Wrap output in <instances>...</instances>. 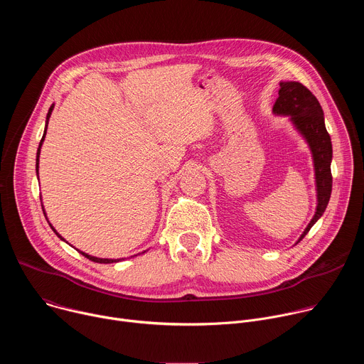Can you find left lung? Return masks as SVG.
Here are the masks:
<instances>
[{"label": "left lung", "mask_w": 364, "mask_h": 364, "mask_svg": "<svg viewBox=\"0 0 364 364\" xmlns=\"http://www.w3.org/2000/svg\"><path fill=\"white\" fill-rule=\"evenodd\" d=\"M279 85V96L274 105V112L279 115H291L292 122L309 144L316 167L318 204L316 216L301 236V239H304L309 229L323 216L330 201L333 187V146L330 134L326 129L324 112L317 97L299 82H281Z\"/></svg>", "instance_id": "obj_1"}]
</instances>
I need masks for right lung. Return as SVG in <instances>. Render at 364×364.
Here are the masks:
<instances>
[{
	"instance_id": "right-lung-1",
	"label": "right lung",
	"mask_w": 364,
	"mask_h": 364,
	"mask_svg": "<svg viewBox=\"0 0 364 364\" xmlns=\"http://www.w3.org/2000/svg\"><path fill=\"white\" fill-rule=\"evenodd\" d=\"M51 111H53V105L50 107V109H48V114H47V122H46V129H47V124H48V118H50V115H51ZM46 129H44V134H43V138H41V141H40V145H38V149H37V163H36V166H37V174H38V157H40V148H41V144H43V141H44V135H46ZM50 228H51V225H50ZM53 229V228H51ZM55 230V229H53ZM55 233L59 236V233L55 230ZM60 239H62V236H59ZM85 257H87L89 261H92V262H97V264H112V262H118L119 259H117V261H114V259H102V257H95V256H90V255H87V253H83V252H80Z\"/></svg>"
}]
</instances>
